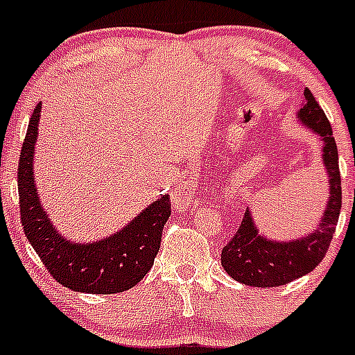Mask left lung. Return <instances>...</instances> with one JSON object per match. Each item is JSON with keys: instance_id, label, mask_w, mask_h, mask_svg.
<instances>
[{"instance_id": "obj_1", "label": "left lung", "mask_w": 355, "mask_h": 355, "mask_svg": "<svg viewBox=\"0 0 355 355\" xmlns=\"http://www.w3.org/2000/svg\"><path fill=\"white\" fill-rule=\"evenodd\" d=\"M297 121L320 140V162L329 183V199L322 218L313 231L293 240H274L259 233L252 213L247 208L236 234L222 249V266L234 281L247 286L274 288L309 274L324 259L341 209V175L338 147L332 128L309 89L297 110Z\"/></svg>"}]
</instances>
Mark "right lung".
Wrapping results in <instances>:
<instances>
[{
    "mask_svg": "<svg viewBox=\"0 0 355 355\" xmlns=\"http://www.w3.org/2000/svg\"><path fill=\"white\" fill-rule=\"evenodd\" d=\"M42 103L28 124L17 187L21 222L31 247L39 254L56 283L80 293H121L142 281L159 250L163 224L171 215L168 196H159L115 233L92 241L64 236L44 209L33 172Z\"/></svg>",
    "mask_w": 355,
    "mask_h": 355,
    "instance_id": "obj_1",
    "label": "right lung"
}]
</instances>
